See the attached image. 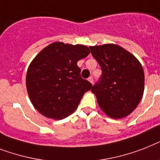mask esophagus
<instances>
[{
    "label": "esophagus",
    "instance_id": "esophagus-1",
    "mask_svg": "<svg viewBox=\"0 0 160 160\" xmlns=\"http://www.w3.org/2000/svg\"><path fill=\"white\" fill-rule=\"evenodd\" d=\"M88 80H89V82L91 83V84H93V77H91V76H90V77H89V79H88Z\"/></svg>",
    "mask_w": 160,
    "mask_h": 160
}]
</instances>
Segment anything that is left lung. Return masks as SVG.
Returning a JSON list of instances; mask_svg holds the SVG:
<instances>
[{"instance_id":"8db88e82","label":"left lung","mask_w":160,"mask_h":160,"mask_svg":"<svg viewBox=\"0 0 160 160\" xmlns=\"http://www.w3.org/2000/svg\"><path fill=\"white\" fill-rule=\"evenodd\" d=\"M102 70L92 87L101 109L114 119L125 118L138 106L144 93L145 75L141 62L116 44L89 47Z\"/></svg>"}]
</instances>
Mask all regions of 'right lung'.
Here are the masks:
<instances>
[{
    "label": "right lung",
    "instance_id": "1",
    "mask_svg": "<svg viewBox=\"0 0 160 160\" xmlns=\"http://www.w3.org/2000/svg\"><path fill=\"white\" fill-rule=\"evenodd\" d=\"M84 45L51 43L32 61L26 75V87L33 107L48 118L61 120L77 108L92 84L80 76L77 62L86 58Z\"/></svg>",
    "mask_w": 160,
    "mask_h": 160
}]
</instances>
